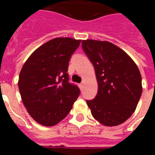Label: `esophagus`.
<instances>
[{"instance_id": "1", "label": "esophagus", "mask_w": 155, "mask_h": 155, "mask_svg": "<svg viewBox=\"0 0 155 155\" xmlns=\"http://www.w3.org/2000/svg\"><path fill=\"white\" fill-rule=\"evenodd\" d=\"M83 87H84V84H79V87H80V88L82 89Z\"/></svg>"}]
</instances>
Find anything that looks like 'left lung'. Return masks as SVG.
Listing matches in <instances>:
<instances>
[{"label": "left lung", "mask_w": 155, "mask_h": 155, "mask_svg": "<svg viewBox=\"0 0 155 155\" xmlns=\"http://www.w3.org/2000/svg\"><path fill=\"white\" fill-rule=\"evenodd\" d=\"M95 68L98 93L87 101L94 119L105 126L125 122L136 110L143 92L138 67L122 49L107 41L82 40Z\"/></svg>", "instance_id": "obj_1"}]
</instances>
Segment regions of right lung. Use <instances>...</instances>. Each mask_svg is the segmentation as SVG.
<instances>
[{"instance_id":"right-lung-1","label":"right lung","mask_w":155,"mask_h":155,"mask_svg":"<svg viewBox=\"0 0 155 155\" xmlns=\"http://www.w3.org/2000/svg\"><path fill=\"white\" fill-rule=\"evenodd\" d=\"M81 39L55 38L34 51L21 69L18 89L22 102L37 123L52 127L68 114L80 90L69 84L70 57Z\"/></svg>"}]
</instances>
